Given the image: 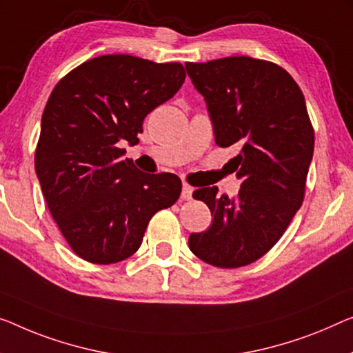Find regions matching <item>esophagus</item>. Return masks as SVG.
<instances>
[{
    "label": "esophagus",
    "mask_w": 353,
    "mask_h": 353,
    "mask_svg": "<svg viewBox=\"0 0 353 353\" xmlns=\"http://www.w3.org/2000/svg\"><path fill=\"white\" fill-rule=\"evenodd\" d=\"M192 193H193V187H192V185H188L187 182H183V185H182V193H181L182 199H192Z\"/></svg>",
    "instance_id": "34e87169"
}]
</instances>
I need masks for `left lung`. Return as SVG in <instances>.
Returning <instances> with one entry per match:
<instances>
[{"label":"left lung","mask_w":353,"mask_h":353,"mask_svg":"<svg viewBox=\"0 0 353 353\" xmlns=\"http://www.w3.org/2000/svg\"><path fill=\"white\" fill-rule=\"evenodd\" d=\"M185 68L208 103L215 143L239 149L230 165L243 181L236 198L217 194V187L193 192L212 223L192 233L188 247L212 266H247L274 247L304 201L314 154L304 94L272 61L227 57Z\"/></svg>","instance_id":"8db88e82"}]
</instances>
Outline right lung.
Segmentation results:
<instances>
[{
  "label": "right lung",
  "mask_w": 353,
  "mask_h": 353,
  "mask_svg": "<svg viewBox=\"0 0 353 353\" xmlns=\"http://www.w3.org/2000/svg\"><path fill=\"white\" fill-rule=\"evenodd\" d=\"M185 81L181 63L101 55L61 77L42 112L34 166L68 245L82 260L110 265L139 249L150 219L182 190L176 174H147L123 159L147 114Z\"/></svg>",
  "instance_id": "1"
}]
</instances>
